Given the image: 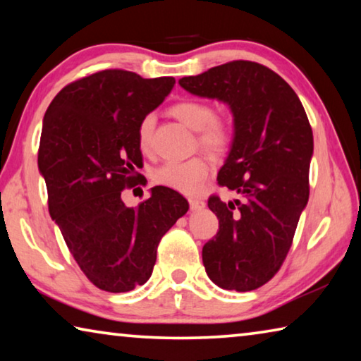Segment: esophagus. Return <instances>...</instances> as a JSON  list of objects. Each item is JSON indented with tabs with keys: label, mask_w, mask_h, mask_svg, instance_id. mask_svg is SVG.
<instances>
[{
	"label": "esophagus",
	"mask_w": 361,
	"mask_h": 361,
	"mask_svg": "<svg viewBox=\"0 0 361 361\" xmlns=\"http://www.w3.org/2000/svg\"><path fill=\"white\" fill-rule=\"evenodd\" d=\"M189 207H191V210H202L205 209V200L191 197L189 199Z\"/></svg>",
	"instance_id": "obj_1"
}]
</instances>
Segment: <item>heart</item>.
<instances>
[{"label": "heart", "mask_w": 361, "mask_h": 361, "mask_svg": "<svg viewBox=\"0 0 361 361\" xmlns=\"http://www.w3.org/2000/svg\"><path fill=\"white\" fill-rule=\"evenodd\" d=\"M172 114L186 124L189 129L200 132L199 142L209 149H221L231 140L229 127L223 121L216 119V109L210 103L199 100H185L172 106ZM154 114H146L140 121L137 138L138 146L143 151L151 148L152 132H154ZM210 175L209 162L202 157H192L188 161H169L157 167L152 173V180L157 185L166 186L183 194H197L204 186V181Z\"/></svg>", "instance_id": "1"}]
</instances>
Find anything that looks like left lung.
Listing matches in <instances>:
<instances>
[{
  "mask_svg": "<svg viewBox=\"0 0 361 361\" xmlns=\"http://www.w3.org/2000/svg\"><path fill=\"white\" fill-rule=\"evenodd\" d=\"M178 82L189 94L226 103L234 118L218 183L239 199H209L219 231L202 248L205 272L219 288L256 290L282 266L307 205L314 154L307 114L285 79L248 60Z\"/></svg>",
  "mask_w": 361,
  "mask_h": 361,
  "instance_id": "obj_1",
  "label": "left lung"
}]
</instances>
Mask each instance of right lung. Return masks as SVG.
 <instances>
[{
	"mask_svg": "<svg viewBox=\"0 0 361 361\" xmlns=\"http://www.w3.org/2000/svg\"><path fill=\"white\" fill-rule=\"evenodd\" d=\"M170 76L145 79L103 70L71 82L42 119L38 169L51 218L90 282L130 291L151 277L162 235L189 209L166 186L151 188L137 209L121 199L142 167L138 124L173 89Z\"/></svg>",
	"mask_w": 361,
	"mask_h": 361,
	"instance_id": "obj_1",
	"label": "right lung"
}]
</instances>
